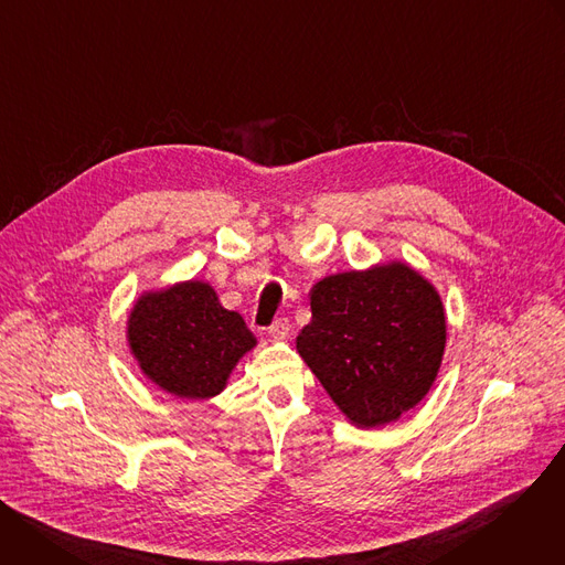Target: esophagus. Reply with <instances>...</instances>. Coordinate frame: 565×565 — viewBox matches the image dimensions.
I'll return each instance as SVG.
<instances>
[{"mask_svg": "<svg viewBox=\"0 0 565 565\" xmlns=\"http://www.w3.org/2000/svg\"><path fill=\"white\" fill-rule=\"evenodd\" d=\"M270 338H275V340H286L288 338V333H290V324H288V319H284V317H279L275 324L270 327Z\"/></svg>", "mask_w": 565, "mask_h": 565, "instance_id": "obj_1", "label": "esophagus"}]
</instances>
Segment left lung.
<instances>
[{"instance_id":"obj_1","label":"left lung","mask_w":565,"mask_h":565,"mask_svg":"<svg viewBox=\"0 0 565 565\" xmlns=\"http://www.w3.org/2000/svg\"><path fill=\"white\" fill-rule=\"evenodd\" d=\"M297 353L347 420L375 429L418 407L447 344L445 306L405 262L319 279Z\"/></svg>"}]
</instances>
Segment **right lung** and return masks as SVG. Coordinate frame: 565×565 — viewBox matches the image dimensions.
I'll return each instance as SVG.
<instances>
[{
    "label": "right lung",
    "mask_w": 565,
    "mask_h": 565,
    "mask_svg": "<svg viewBox=\"0 0 565 565\" xmlns=\"http://www.w3.org/2000/svg\"><path fill=\"white\" fill-rule=\"evenodd\" d=\"M127 344L142 375L181 399L218 395L257 347L244 317L221 306L207 281L145 290L127 317Z\"/></svg>",
    "instance_id": "obj_1"
}]
</instances>
